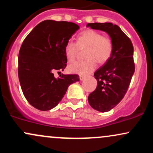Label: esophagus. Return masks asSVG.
<instances>
[{"mask_svg": "<svg viewBox=\"0 0 153 153\" xmlns=\"http://www.w3.org/2000/svg\"><path fill=\"white\" fill-rule=\"evenodd\" d=\"M85 77L83 76V75H80V80H83L85 79Z\"/></svg>", "mask_w": 153, "mask_h": 153, "instance_id": "esophagus-1", "label": "esophagus"}]
</instances>
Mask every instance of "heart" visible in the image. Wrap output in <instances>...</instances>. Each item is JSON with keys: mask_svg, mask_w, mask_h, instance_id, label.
Masks as SVG:
<instances>
[{"mask_svg": "<svg viewBox=\"0 0 153 153\" xmlns=\"http://www.w3.org/2000/svg\"><path fill=\"white\" fill-rule=\"evenodd\" d=\"M78 47H87L86 59L70 65L68 70L72 73L86 75L96 69L97 61L101 64L108 62L114 52V43L109 36H103L99 31L88 29L78 35L77 44L68 41L65 47V53L69 62L76 58Z\"/></svg>", "mask_w": 153, "mask_h": 153, "instance_id": "1", "label": "heart"}]
</instances>
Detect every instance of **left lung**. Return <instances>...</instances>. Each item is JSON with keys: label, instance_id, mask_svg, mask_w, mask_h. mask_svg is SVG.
<instances>
[{"label": "left lung", "instance_id": "left-lung-1", "mask_svg": "<svg viewBox=\"0 0 153 153\" xmlns=\"http://www.w3.org/2000/svg\"><path fill=\"white\" fill-rule=\"evenodd\" d=\"M87 26L106 31L114 43L109 60L95 72L97 87L88 96L89 104L93 108L106 112L122 101L128 90L135 70L134 47L130 39L117 25L90 23Z\"/></svg>", "mask_w": 153, "mask_h": 153}]
</instances>
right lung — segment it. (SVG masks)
I'll return each instance as SVG.
<instances>
[{
  "mask_svg": "<svg viewBox=\"0 0 153 153\" xmlns=\"http://www.w3.org/2000/svg\"><path fill=\"white\" fill-rule=\"evenodd\" d=\"M79 29L73 22L45 20L24 39L19 53V79L26 99L34 108H53L68 86L80 80L76 74L54 76V71H64L67 66L65 47Z\"/></svg>",
  "mask_w": 153,
  "mask_h": 153,
  "instance_id": "right-lung-1",
  "label": "right lung"
}]
</instances>
